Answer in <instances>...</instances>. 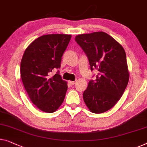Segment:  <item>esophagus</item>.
<instances>
[{
    "instance_id": "1",
    "label": "esophagus",
    "mask_w": 147,
    "mask_h": 147,
    "mask_svg": "<svg viewBox=\"0 0 147 147\" xmlns=\"http://www.w3.org/2000/svg\"><path fill=\"white\" fill-rule=\"evenodd\" d=\"M68 84L70 85V86H74V85L76 84V82H73V81H69Z\"/></svg>"
}]
</instances>
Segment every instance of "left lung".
I'll list each match as a JSON object with an SVG mask.
<instances>
[{"label": "left lung", "instance_id": "8db88e82", "mask_svg": "<svg viewBox=\"0 0 147 147\" xmlns=\"http://www.w3.org/2000/svg\"><path fill=\"white\" fill-rule=\"evenodd\" d=\"M75 39L88 56L91 69L99 71L96 80L89 81L83 93L84 102L91 113H102L114 107L128 84L125 51L104 32L79 34Z\"/></svg>", "mask_w": 147, "mask_h": 147}]
</instances>
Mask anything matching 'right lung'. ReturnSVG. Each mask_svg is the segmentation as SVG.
Wrapping results in <instances>:
<instances>
[{
  "label": "right lung",
  "mask_w": 147,
  "mask_h": 147,
  "mask_svg": "<svg viewBox=\"0 0 147 147\" xmlns=\"http://www.w3.org/2000/svg\"><path fill=\"white\" fill-rule=\"evenodd\" d=\"M69 34H47L34 40L26 48L20 63V75L31 101L46 113L58 109L65 98L67 82L59 72L61 57L71 40Z\"/></svg>",
  "instance_id": "right-lung-1"
}]
</instances>
